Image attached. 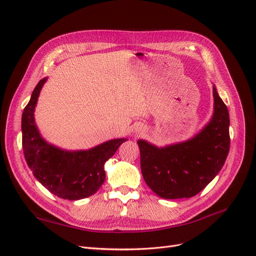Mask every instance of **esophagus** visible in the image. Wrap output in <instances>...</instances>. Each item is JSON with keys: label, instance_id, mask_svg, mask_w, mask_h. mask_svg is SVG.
<instances>
[{"label": "esophagus", "instance_id": "34e87169", "mask_svg": "<svg viewBox=\"0 0 256 256\" xmlns=\"http://www.w3.org/2000/svg\"><path fill=\"white\" fill-rule=\"evenodd\" d=\"M144 132V128H142V126H137L135 128V133L136 134H142Z\"/></svg>", "mask_w": 256, "mask_h": 256}]
</instances>
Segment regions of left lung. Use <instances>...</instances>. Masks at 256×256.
Here are the masks:
<instances>
[{"label":"left lung","mask_w":256,"mask_h":256,"mask_svg":"<svg viewBox=\"0 0 256 256\" xmlns=\"http://www.w3.org/2000/svg\"><path fill=\"white\" fill-rule=\"evenodd\" d=\"M210 121L184 142L158 146L138 139L144 182L162 199L192 198L215 178L230 150V116L216 86Z\"/></svg>","instance_id":"obj_1"}]
</instances>
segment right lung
<instances>
[{"instance_id":"1","label":"right lung","mask_w":256,"mask_h":256,"mask_svg":"<svg viewBox=\"0 0 256 256\" xmlns=\"http://www.w3.org/2000/svg\"><path fill=\"white\" fill-rule=\"evenodd\" d=\"M48 78L39 80L22 114L24 158L34 176L53 194L67 200L92 196L105 180L104 164L128 138H114L88 150H64L40 134L35 121L38 98Z\"/></svg>"}]
</instances>
